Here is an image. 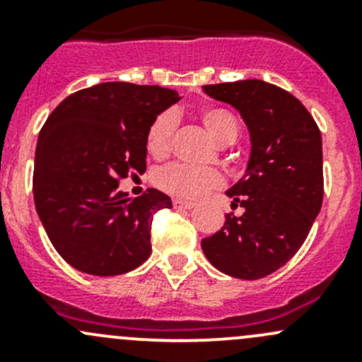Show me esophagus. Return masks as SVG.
<instances>
[{
    "instance_id": "esophagus-1",
    "label": "esophagus",
    "mask_w": 362,
    "mask_h": 362,
    "mask_svg": "<svg viewBox=\"0 0 362 362\" xmlns=\"http://www.w3.org/2000/svg\"><path fill=\"white\" fill-rule=\"evenodd\" d=\"M173 206L178 208V210H191V208L196 206V203L185 202V199H173Z\"/></svg>"
}]
</instances>
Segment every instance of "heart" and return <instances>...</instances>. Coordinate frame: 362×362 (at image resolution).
<instances>
[{
    "label": "heart",
    "instance_id": "1",
    "mask_svg": "<svg viewBox=\"0 0 362 362\" xmlns=\"http://www.w3.org/2000/svg\"><path fill=\"white\" fill-rule=\"evenodd\" d=\"M199 119L214 140L221 145L236 141L240 134V122L235 113L224 107H204L199 110ZM175 115L163 112L152 120L145 136V145L152 158L164 159L173 147ZM156 185L164 192L177 198H199L211 189L222 185V175L214 168H194L187 164L173 163L160 168L154 177Z\"/></svg>",
    "mask_w": 362,
    "mask_h": 362
}]
</instances>
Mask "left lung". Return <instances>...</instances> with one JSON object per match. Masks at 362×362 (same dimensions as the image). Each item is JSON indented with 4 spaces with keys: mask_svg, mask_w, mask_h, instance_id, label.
<instances>
[{
    "mask_svg": "<svg viewBox=\"0 0 362 362\" xmlns=\"http://www.w3.org/2000/svg\"><path fill=\"white\" fill-rule=\"evenodd\" d=\"M203 90L240 112L252 152L247 173L226 192L243 215H226L202 249L226 275L262 279L299 250L322 206L320 129L298 98L262 80L214 83Z\"/></svg>",
    "mask_w": 362,
    "mask_h": 362,
    "instance_id": "8db88e82",
    "label": "left lung"
}]
</instances>
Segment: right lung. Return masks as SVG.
Returning <instances> with one entry per match:
<instances>
[{
	"label": "right lung",
	"mask_w": 362,
	"mask_h": 362,
	"mask_svg": "<svg viewBox=\"0 0 362 362\" xmlns=\"http://www.w3.org/2000/svg\"><path fill=\"white\" fill-rule=\"evenodd\" d=\"M180 100L159 86L105 82L61 101L38 134L33 196L54 249L73 268L122 275L151 255L156 211L170 196L147 189L129 203L119 182L147 168L152 120Z\"/></svg>",
	"instance_id": "obj_1"
}]
</instances>
